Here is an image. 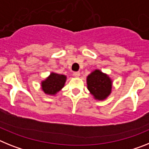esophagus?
I'll return each mask as SVG.
<instances>
[{"label":"esophagus","instance_id":"esophagus-1","mask_svg":"<svg viewBox=\"0 0 149 149\" xmlns=\"http://www.w3.org/2000/svg\"><path fill=\"white\" fill-rule=\"evenodd\" d=\"M73 74H74V77H79V76H80V72H74Z\"/></svg>","mask_w":149,"mask_h":149}]
</instances>
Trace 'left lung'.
<instances>
[{
    "instance_id": "obj_1",
    "label": "left lung",
    "mask_w": 149,
    "mask_h": 149,
    "mask_svg": "<svg viewBox=\"0 0 149 149\" xmlns=\"http://www.w3.org/2000/svg\"><path fill=\"white\" fill-rule=\"evenodd\" d=\"M87 89L94 99L104 100L111 94L112 81L107 74L96 69L87 76Z\"/></svg>"
}]
</instances>
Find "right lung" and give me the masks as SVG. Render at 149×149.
Returning a JSON list of instances; mask_svg holds the SVG:
<instances>
[{"mask_svg":"<svg viewBox=\"0 0 149 149\" xmlns=\"http://www.w3.org/2000/svg\"><path fill=\"white\" fill-rule=\"evenodd\" d=\"M66 79L67 77L64 74L52 72L41 82V88L44 93L53 96L64 87Z\"/></svg>","mask_w":149,"mask_h":149,"instance_id":"obj_1","label":"right lung"}]
</instances>
